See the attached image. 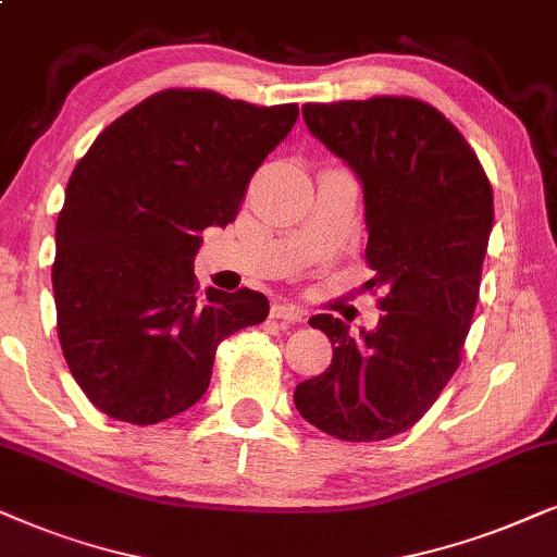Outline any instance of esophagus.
Here are the masks:
<instances>
[{"instance_id":"obj_1","label":"esophagus","mask_w":557,"mask_h":557,"mask_svg":"<svg viewBox=\"0 0 557 557\" xmlns=\"http://www.w3.org/2000/svg\"><path fill=\"white\" fill-rule=\"evenodd\" d=\"M272 318H277V321H285V323H300L306 313H302V308L293 306V302H274L272 310H270Z\"/></svg>"}]
</instances>
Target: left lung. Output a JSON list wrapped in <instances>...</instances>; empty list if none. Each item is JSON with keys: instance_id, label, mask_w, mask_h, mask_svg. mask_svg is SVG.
Segmentation results:
<instances>
[{"instance_id": "obj_1", "label": "left lung", "mask_w": 557, "mask_h": 557, "mask_svg": "<svg viewBox=\"0 0 557 557\" xmlns=\"http://www.w3.org/2000/svg\"><path fill=\"white\" fill-rule=\"evenodd\" d=\"M302 119L364 188L369 283L384 290V315L356 338L338 318H310L333 359L295 387V407L333 438L387 441L430 410L461 364L494 224L492 185L461 132L425 101L306 103Z\"/></svg>"}]
</instances>
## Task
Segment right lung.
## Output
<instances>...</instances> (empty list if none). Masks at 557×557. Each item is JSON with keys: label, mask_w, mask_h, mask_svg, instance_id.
Returning a JSON list of instances; mask_svg holds the SVG:
<instances>
[{"label": "right lung", "mask_w": 557, "mask_h": 557, "mask_svg": "<svg viewBox=\"0 0 557 557\" xmlns=\"http://www.w3.org/2000/svg\"><path fill=\"white\" fill-rule=\"evenodd\" d=\"M298 107L168 88L96 137L55 226L58 338L73 380L109 418L154 425L206 395L216 346L262 323V293H198L201 232L232 224L249 177Z\"/></svg>", "instance_id": "1"}]
</instances>
